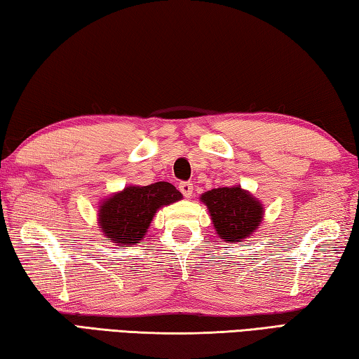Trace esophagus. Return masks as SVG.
<instances>
[{"mask_svg":"<svg viewBox=\"0 0 359 359\" xmlns=\"http://www.w3.org/2000/svg\"><path fill=\"white\" fill-rule=\"evenodd\" d=\"M179 190L182 191V194H184L185 198H191L193 184H191V182H182V184L179 185Z\"/></svg>","mask_w":359,"mask_h":359,"instance_id":"esophagus-1","label":"esophagus"}]
</instances>
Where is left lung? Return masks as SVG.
Wrapping results in <instances>:
<instances>
[{
  "mask_svg": "<svg viewBox=\"0 0 359 359\" xmlns=\"http://www.w3.org/2000/svg\"><path fill=\"white\" fill-rule=\"evenodd\" d=\"M201 201L208 205L218 238L224 242H242L263 220V204L239 185L205 191Z\"/></svg>",
  "mask_w": 359,
  "mask_h": 359,
  "instance_id": "left-lung-1",
  "label": "left lung"
}]
</instances>
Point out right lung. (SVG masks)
<instances>
[{
  "label": "right lung",
  "instance_id": "obj_1",
  "mask_svg": "<svg viewBox=\"0 0 359 359\" xmlns=\"http://www.w3.org/2000/svg\"><path fill=\"white\" fill-rule=\"evenodd\" d=\"M179 199L182 193L169 182L126 187L100 205L98 223L102 236L118 247L141 244L156 210Z\"/></svg>",
  "mask_w": 359,
  "mask_h": 359
}]
</instances>
